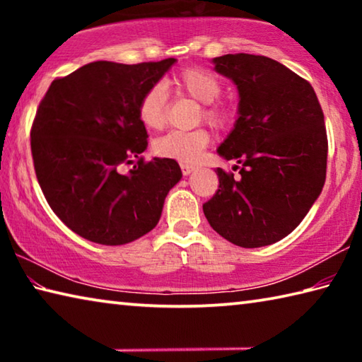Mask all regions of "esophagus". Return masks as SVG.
<instances>
[{"label":"esophagus","instance_id":"obj_1","mask_svg":"<svg viewBox=\"0 0 362 362\" xmlns=\"http://www.w3.org/2000/svg\"><path fill=\"white\" fill-rule=\"evenodd\" d=\"M180 169H182V174L183 175H189L194 170L193 166H188V164H180Z\"/></svg>","mask_w":362,"mask_h":362}]
</instances>
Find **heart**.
<instances>
[{
  "instance_id": "heart-1",
  "label": "heart",
  "mask_w": 362,
  "mask_h": 362,
  "mask_svg": "<svg viewBox=\"0 0 362 362\" xmlns=\"http://www.w3.org/2000/svg\"><path fill=\"white\" fill-rule=\"evenodd\" d=\"M174 84L180 94L199 102L203 105V115L207 124L217 129L226 127L233 121V112L226 103L217 102L222 93V84L212 73L203 69H187L177 75ZM168 95L161 84H155L146 90L139 102L137 115L146 129H161L166 122ZM209 132L196 129L192 132L173 131L159 137L153 144L155 155L170 158L175 161L193 164L199 159L201 153L209 145Z\"/></svg>"
}]
</instances>
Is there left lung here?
Instances as JSON below:
<instances>
[{
  "mask_svg": "<svg viewBox=\"0 0 362 362\" xmlns=\"http://www.w3.org/2000/svg\"><path fill=\"white\" fill-rule=\"evenodd\" d=\"M212 64L240 94L235 127L217 153L235 159L241 177L216 169L218 189L203 204L204 216L236 246H268L296 230L322 192V110L311 84L276 60L226 54Z\"/></svg>",
  "mask_w": 362,
  "mask_h": 362,
  "instance_id": "left-lung-1",
  "label": "left lung"
}]
</instances>
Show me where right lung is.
Returning a JSON list of instances; mask_svg holds the SVG:
<instances>
[{
    "label": "right lung",
    "mask_w": 362,
    "mask_h": 362,
    "mask_svg": "<svg viewBox=\"0 0 362 362\" xmlns=\"http://www.w3.org/2000/svg\"><path fill=\"white\" fill-rule=\"evenodd\" d=\"M175 59L126 65L99 60L54 79L32 126L36 179L56 216L84 240L121 246L151 231L182 179L179 163H145L142 95ZM122 163H134L127 175Z\"/></svg>",
    "instance_id": "right-lung-1"
}]
</instances>
